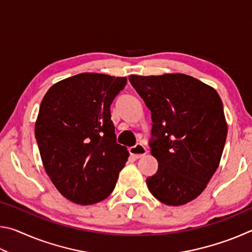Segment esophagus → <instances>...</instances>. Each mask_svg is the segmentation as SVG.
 Returning <instances> with one entry per match:
<instances>
[{"mask_svg": "<svg viewBox=\"0 0 252 252\" xmlns=\"http://www.w3.org/2000/svg\"><path fill=\"white\" fill-rule=\"evenodd\" d=\"M129 151L132 156H133L135 159H139V158H142L143 156L147 155V148L143 146L141 143H136L134 147H131L129 149Z\"/></svg>", "mask_w": 252, "mask_h": 252, "instance_id": "34e87169", "label": "esophagus"}]
</instances>
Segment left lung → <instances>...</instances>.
Masks as SVG:
<instances>
[{
	"label": "left lung",
	"instance_id": "obj_1",
	"mask_svg": "<svg viewBox=\"0 0 252 252\" xmlns=\"http://www.w3.org/2000/svg\"><path fill=\"white\" fill-rule=\"evenodd\" d=\"M151 111L149 146L159 167L147 185L167 206L201 194L218 169L227 139L222 101L215 89L190 75H130Z\"/></svg>",
	"mask_w": 252,
	"mask_h": 252
}]
</instances>
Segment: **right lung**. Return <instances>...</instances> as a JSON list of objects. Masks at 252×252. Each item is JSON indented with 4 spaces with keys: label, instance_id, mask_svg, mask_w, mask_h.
Here are the masks:
<instances>
[{
    "label": "right lung",
    "instance_id": "obj_1",
    "mask_svg": "<svg viewBox=\"0 0 252 252\" xmlns=\"http://www.w3.org/2000/svg\"><path fill=\"white\" fill-rule=\"evenodd\" d=\"M126 78L81 73L60 81L41 102L35 139L60 193L78 204L108 198L129 158L117 143L110 106Z\"/></svg>",
    "mask_w": 252,
    "mask_h": 252
}]
</instances>
